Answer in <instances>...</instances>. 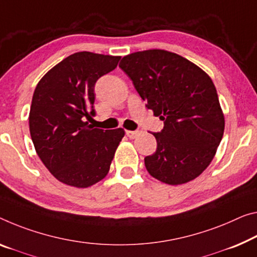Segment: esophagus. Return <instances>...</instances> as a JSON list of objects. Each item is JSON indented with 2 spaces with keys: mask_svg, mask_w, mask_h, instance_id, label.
Segmentation results:
<instances>
[{
  "mask_svg": "<svg viewBox=\"0 0 257 257\" xmlns=\"http://www.w3.org/2000/svg\"><path fill=\"white\" fill-rule=\"evenodd\" d=\"M139 131H126V136H127L130 139H134V138L138 137V134H139Z\"/></svg>",
  "mask_w": 257,
  "mask_h": 257,
  "instance_id": "34e87169",
  "label": "esophagus"
}]
</instances>
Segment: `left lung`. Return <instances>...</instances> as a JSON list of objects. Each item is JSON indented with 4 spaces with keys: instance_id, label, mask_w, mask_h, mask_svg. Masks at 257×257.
<instances>
[{
    "instance_id": "8db88e82",
    "label": "left lung",
    "mask_w": 257,
    "mask_h": 257,
    "mask_svg": "<svg viewBox=\"0 0 257 257\" xmlns=\"http://www.w3.org/2000/svg\"><path fill=\"white\" fill-rule=\"evenodd\" d=\"M119 68L164 127L153 133L156 152L145 157L149 175L169 185L194 180L211 163L225 127L211 78L194 63L163 49L126 55Z\"/></svg>"
}]
</instances>
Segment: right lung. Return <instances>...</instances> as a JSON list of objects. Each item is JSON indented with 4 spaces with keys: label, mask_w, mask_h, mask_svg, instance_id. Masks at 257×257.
I'll use <instances>...</instances> for the list:
<instances>
[{
    "label": "right lung",
    "mask_w": 257,
    "mask_h": 257,
    "mask_svg": "<svg viewBox=\"0 0 257 257\" xmlns=\"http://www.w3.org/2000/svg\"><path fill=\"white\" fill-rule=\"evenodd\" d=\"M120 56L79 51L51 68L35 87L29 124L35 152L61 183L86 188L108 175L121 127L94 128V86L116 69Z\"/></svg>",
    "instance_id": "1"
}]
</instances>
